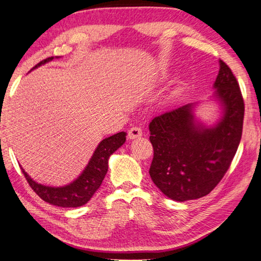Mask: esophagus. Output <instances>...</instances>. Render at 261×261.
<instances>
[{
	"mask_svg": "<svg viewBox=\"0 0 261 261\" xmlns=\"http://www.w3.org/2000/svg\"><path fill=\"white\" fill-rule=\"evenodd\" d=\"M142 136V130L139 126H134L127 131V138L129 139H137V138H140Z\"/></svg>",
	"mask_w": 261,
	"mask_h": 261,
	"instance_id": "obj_1",
	"label": "esophagus"
}]
</instances>
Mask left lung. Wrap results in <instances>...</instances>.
Returning a JSON list of instances; mask_svg holds the SVG:
<instances>
[{"mask_svg": "<svg viewBox=\"0 0 261 261\" xmlns=\"http://www.w3.org/2000/svg\"><path fill=\"white\" fill-rule=\"evenodd\" d=\"M214 97L223 115L211 127L195 119L196 104L165 112L149 123L152 182L168 198L186 201L207 196L225 175L241 140L244 101L238 80L219 60Z\"/></svg>", "mask_w": 261, "mask_h": 261, "instance_id": "obj_1", "label": "left lung"}]
</instances>
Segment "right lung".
Returning a JSON list of instances; mask_svg holds the SVG:
<instances>
[{
    "mask_svg": "<svg viewBox=\"0 0 261 261\" xmlns=\"http://www.w3.org/2000/svg\"><path fill=\"white\" fill-rule=\"evenodd\" d=\"M53 59L54 58H47L46 60H43L42 62L36 64L33 69L38 68V66L49 62ZM125 136V132H119V134H115L101 140L83 173L68 186H44L34 181L21 167L22 173L30 188L44 201L59 207H80L88 202L97 191V189L100 187L107 170H109V158L124 144Z\"/></svg>",
    "mask_w": 261,
    "mask_h": 261,
    "instance_id": "1",
    "label": "right lung"
}]
</instances>
